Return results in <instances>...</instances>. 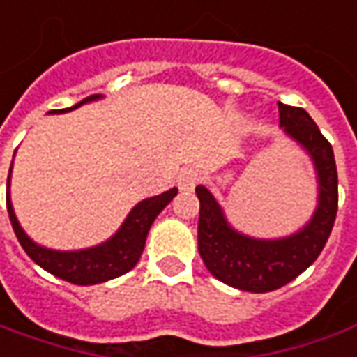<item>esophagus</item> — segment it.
<instances>
[{"label":"esophagus","mask_w":357,"mask_h":357,"mask_svg":"<svg viewBox=\"0 0 357 357\" xmlns=\"http://www.w3.org/2000/svg\"><path fill=\"white\" fill-rule=\"evenodd\" d=\"M199 178H202V176H199L198 169L186 167V169H183L181 174H178V188H181V190H192V188L199 183Z\"/></svg>","instance_id":"1"}]
</instances>
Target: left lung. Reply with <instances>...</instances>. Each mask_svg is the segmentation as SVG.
Instances as JSON below:
<instances>
[{"label": "left lung", "mask_w": 357, "mask_h": 357, "mask_svg": "<svg viewBox=\"0 0 357 357\" xmlns=\"http://www.w3.org/2000/svg\"><path fill=\"white\" fill-rule=\"evenodd\" d=\"M280 125L310 151L319 171V206L312 223L284 240H254L227 225L221 207L206 186H198V250L204 264L229 287L248 292H271L294 280L319 257L338 209V174L333 146L302 107L279 102Z\"/></svg>", "instance_id": "8db88e82"}]
</instances>
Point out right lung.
I'll return each instance as SVG.
<instances>
[{
    "label": "right lung",
    "mask_w": 357,
    "mask_h": 357,
    "mask_svg": "<svg viewBox=\"0 0 357 357\" xmlns=\"http://www.w3.org/2000/svg\"><path fill=\"white\" fill-rule=\"evenodd\" d=\"M96 98H100V96H90L84 102L77 103L70 109H77L82 103L92 102ZM70 109H53V113ZM9 174H11V169H9ZM176 192H178L176 188H171L169 192H163L161 196H153V198L140 202L126 217V221L113 238L107 240L102 246L80 250V252H53V250H45V248L34 244L24 234L17 217L13 213L9 194H7V213H9L13 231L21 242L22 250L30 255L32 261H36L42 269L59 279L67 280V282H73L78 287H88V284H98V282L121 277L138 264L151 223L161 213V209L176 196Z\"/></svg>",
    "instance_id": "obj_1"
}]
</instances>
